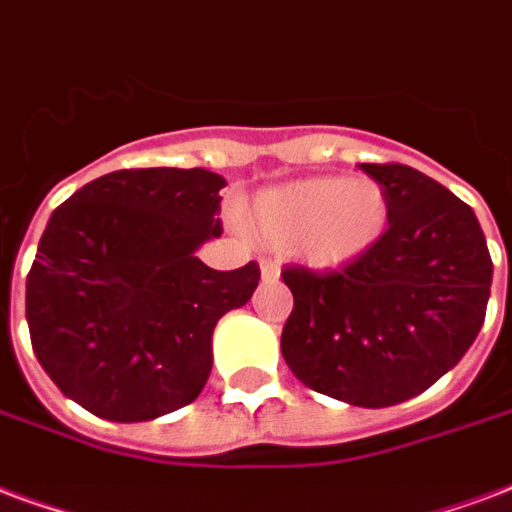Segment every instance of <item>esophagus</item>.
I'll return each mask as SVG.
<instances>
[{
    "mask_svg": "<svg viewBox=\"0 0 512 512\" xmlns=\"http://www.w3.org/2000/svg\"><path fill=\"white\" fill-rule=\"evenodd\" d=\"M259 267H261V278L264 280H275L280 275V264L275 259H261Z\"/></svg>",
    "mask_w": 512,
    "mask_h": 512,
    "instance_id": "1",
    "label": "esophagus"
}]
</instances>
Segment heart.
Returning a JSON list of instances; mask_svg holds the SVG:
<instances>
[{"label": "heart", "mask_w": 512, "mask_h": 512, "mask_svg": "<svg viewBox=\"0 0 512 512\" xmlns=\"http://www.w3.org/2000/svg\"><path fill=\"white\" fill-rule=\"evenodd\" d=\"M248 224L270 245L297 242V256L315 270H340L386 232L388 197L372 178H307L261 191Z\"/></svg>", "instance_id": "obj_1"}]
</instances>
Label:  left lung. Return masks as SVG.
<instances>
[{"label":"left lung","instance_id":"1","mask_svg":"<svg viewBox=\"0 0 512 512\" xmlns=\"http://www.w3.org/2000/svg\"><path fill=\"white\" fill-rule=\"evenodd\" d=\"M388 197V229L340 270L286 267L280 351L307 388L356 407L418 397L475 343L491 294L470 205L405 164H359Z\"/></svg>","mask_w":512,"mask_h":512}]
</instances>
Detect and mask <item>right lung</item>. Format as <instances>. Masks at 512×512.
<instances>
[{"mask_svg":"<svg viewBox=\"0 0 512 512\" xmlns=\"http://www.w3.org/2000/svg\"><path fill=\"white\" fill-rule=\"evenodd\" d=\"M226 180L207 169H118L53 210L26 278L42 370L118 424L191 405L213 370L218 318L259 286V264L210 270Z\"/></svg>","mask_w":512,"mask_h":512,"instance_id":"add662e5","label":"right lung"}]
</instances>
